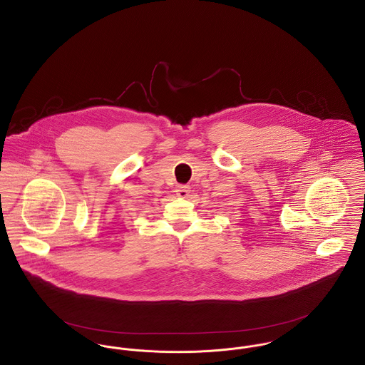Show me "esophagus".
<instances>
[{"mask_svg":"<svg viewBox=\"0 0 365 365\" xmlns=\"http://www.w3.org/2000/svg\"><path fill=\"white\" fill-rule=\"evenodd\" d=\"M190 186H187V185H180V186H178V189H176V195L179 197H189L190 195Z\"/></svg>","mask_w":365,"mask_h":365,"instance_id":"esophagus-1","label":"esophagus"}]
</instances>
